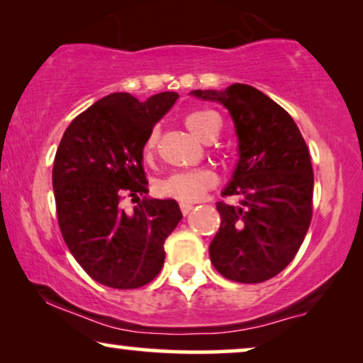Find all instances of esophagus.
<instances>
[{
    "instance_id": "esophagus-1",
    "label": "esophagus",
    "mask_w": 363,
    "mask_h": 363,
    "mask_svg": "<svg viewBox=\"0 0 363 363\" xmlns=\"http://www.w3.org/2000/svg\"><path fill=\"white\" fill-rule=\"evenodd\" d=\"M193 208H195V206H193V203H185V201L180 203V210H182V213L185 216L188 215V213H191Z\"/></svg>"
}]
</instances>
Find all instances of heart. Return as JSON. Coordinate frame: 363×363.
I'll return each instance as SVG.
<instances>
[{
	"label": "heart",
	"instance_id": "heart-1",
	"mask_svg": "<svg viewBox=\"0 0 363 363\" xmlns=\"http://www.w3.org/2000/svg\"><path fill=\"white\" fill-rule=\"evenodd\" d=\"M185 125L188 130L195 133L201 140H213L216 137L218 130H220V117L215 112L206 111V108H196V111H190L185 116ZM158 138H160V128L153 127L143 142V158L148 160L152 158L153 153L157 150ZM218 178L216 173L213 172L210 167H200L195 170L186 172H175L165 180L160 182L158 190L163 196L175 198L180 201H196L205 195V191L211 190L216 185Z\"/></svg>",
	"mask_w": 363,
	"mask_h": 363
}]
</instances>
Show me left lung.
Wrapping results in <instances>:
<instances>
[{"label":"left lung","instance_id":"1","mask_svg":"<svg viewBox=\"0 0 363 363\" xmlns=\"http://www.w3.org/2000/svg\"><path fill=\"white\" fill-rule=\"evenodd\" d=\"M218 101L231 113L240 138V162L216 203L221 226L210 245L213 266L226 279L256 284L294 259L312 220L314 172L309 148L292 117L247 84L225 91H193Z\"/></svg>","mask_w":363,"mask_h":363}]
</instances>
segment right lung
Here are the masks:
<instances>
[{
  "label": "right lung",
  "mask_w": 363,
  "mask_h": 363,
  "mask_svg": "<svg viewBox=\"0 0 363 363\" xmlns=\"http://www.w3.org/2000/svg\"><path fill=\"white\" fill-rule=\"evenodd\" d=\"M177 92L140 102L128 92L101 99L71 122L52 168L57 223L69 251L94 281L137 289L157 277L165 259L163 242L182 220L175 200L138 201L148 191L142 165L143 142L165 116Z\"/></svg>",
  "instance_id": "obj_1"
}]
</instances>
